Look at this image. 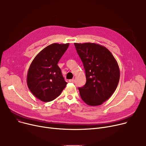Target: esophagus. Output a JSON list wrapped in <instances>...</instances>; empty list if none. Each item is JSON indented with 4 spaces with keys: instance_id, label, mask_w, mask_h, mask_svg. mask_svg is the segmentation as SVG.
I'll use <instances>...</instances> for the list:
<instances>
[{
    "instance_id": "obj_1",
    "label": "esophagus",
    "mask_w": 146,
    "mask_h": 146,
    "mask_svg": "<svg viewBox=\"0 0 146 146\" xmlns=\"http://www.w3.org/2000/svg\"><path fill=\"white\" fill-rule=\"evenodd\" d=\"M74 79H70V80H69V82H70V83H74Z\"/></svg>"
}]
</instances>
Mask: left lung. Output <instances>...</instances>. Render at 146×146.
I'll use <instances>...</instances> for the list:
<instances>
[{"label": "left lung", "instance_id": "obj_1", "mask_svg": "<svg viewBox=\"0 0 146 146\" xmlns=\"http://www.w3.org/2000/svg\"><path fill=\"white\" fill-rule=\"evenodd\" d=\"M85 70L86 82L79 88L82 100L90 106H98L112 96L119 80L117 61L104 46L95 43H74Z\"/></svg>", "mask_w": 146, "mask_h": 146}]
</instances>
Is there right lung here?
<instances>
[{"mask_svg":"<svg viewBox=\"0 0 146 146\" xmlns=\"http://www.w3.org/2000/svg\"><path fill=\"white\" fill-rule=\"evenodd\" d=\"M69 44L54 43L42 50L31 64L27 74V85L40 101L50 102L57 98L67 82L57 63Z\"/></svg>","mask_w":146,"mask_h":146,"instance_id":"add662e5","label":"right lung"}]
</instances>
